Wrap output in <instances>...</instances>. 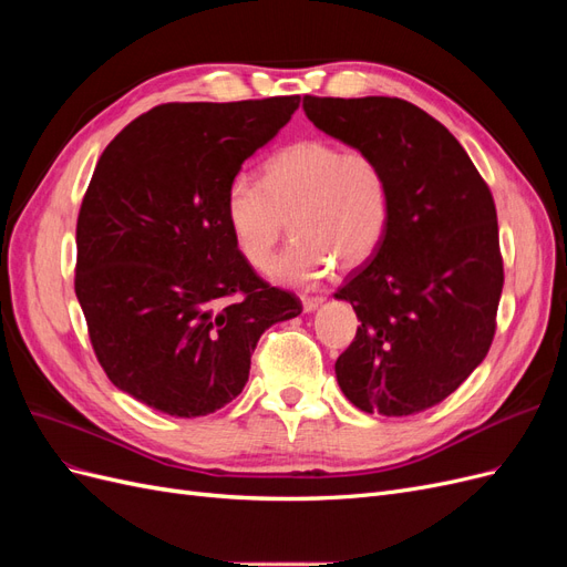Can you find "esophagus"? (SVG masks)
<instances>
[{"mask_svg": "<svg viewBox=\"0 0 567 567\" xmlns=\"http://www.w3.org/2000/svg\"><path fill=\"white\" fill-rule=\"evenodd\" d=\"M321 302H323V298H321V296H302V307H305V312H315Z\"/></svg>", "mask_w": 567, "mask_h": 567, "instance_id": "esophagus-1", "label": "esophagus"}]
</instances>
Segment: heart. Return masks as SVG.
<instances>
[{"label": "heart", "mask_w": 567, "mask_h": 567, "mask_svg": "<svg viewBox=\"0 0 567 567\" xmlns=\"http://www.w3.org/2000/svg\"><path fill=\"white\" fill-rule=\"evenodd\" d=\"M293 225V244L271 262L284 284H315L336 262L364 265L381 248L392 188L379 156L342 148L329 140H300L265 163V182L236 175L225 192V219L244 260L262 269L281 236Z\"/></svg>", "instance_id": "heart-1"}]
</instances>
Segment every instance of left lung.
<instances>
[{
  "label": "left lung",
  "instance_id": "8db88e82",
  "mask_svg": "<svg viewBox=\"0 0 567 567\" xmlns=\"http://www.w3.org/2000/svg\"><path fill=\"white\" fill-rule=\"evenodd\" d=\"M312 123L388 169L392 217L381 248L338 288L357 336L338 357L346 398L367 414L440 404L483 362L504 288L489 186L433 115L394 96H302Z\"/></svg>",
  "mask_w": 567,
  "mask_h": 567
}]
</instances>
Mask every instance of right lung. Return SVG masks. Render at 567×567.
<instances>
[{"instance_id":"right-lung-1","label":"right lung","mask_w":567,"mask_h":567,"mask_svg":"<svg viewBox=\"0 0 567 567\" xmlns=\"http://www.w3.org/2000/svg\"><path fill=\"white\" fill-rule=\"evenodd\" d=\"M300 96L163 104L101 153L78 215L75 296L115 388L177 419L241 394L271 323L302 312L238 252L225 192Z\"/></svg>"}]
</instances>
